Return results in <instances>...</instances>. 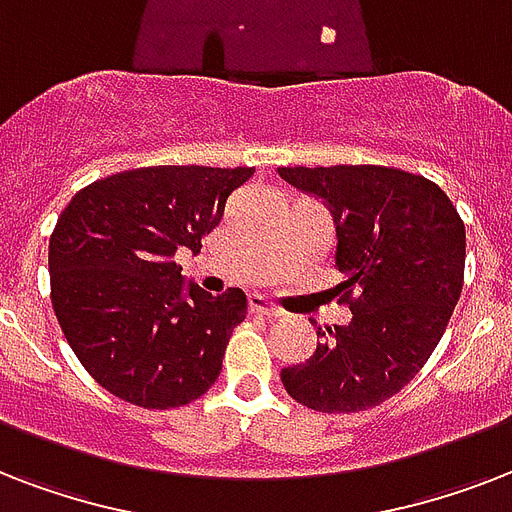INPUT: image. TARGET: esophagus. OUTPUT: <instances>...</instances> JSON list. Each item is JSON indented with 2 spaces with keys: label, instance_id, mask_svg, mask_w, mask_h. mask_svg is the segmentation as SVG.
<instances>
[{
  "label": "esophagus",
  "instance_id": "obj_1",
  "mask_svg": "<svg viewBox=\"0 0 512 512\" xmlns=\"http://www.w3.org/2000/svg\"><path fill=\"white\" fill-rule=\"evenodd\" d=\"M249 311L255 313V316H265V319H279L281 316L279 308L268 303V297H263V295L249 297Z\"/></svg>",
  "mask_w": 512,
  "mask_h": 512
}]
</instances>
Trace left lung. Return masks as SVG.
<instances>
[{
	"label": "left lung",
	"instance_id": "left-lung-1",
	"mask_svg": "<svg viewBox=\"0 0 512 512\" xmlns=\"http://www.w3.org/2000/svg\"><path fill=\"white\" fill-rule=\"evenodd\" d=\"M327 201L337 220L340 303L348 327L329 329L305 364L281 369L297 404L364 412L420 372L446 332L465 281V223L433 180L380 164L279 167Z\"/></svg>",
	"mask_w": 512,
	"mask_h": 512
}]
</instances>
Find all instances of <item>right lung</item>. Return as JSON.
<instances>
[{"label": "right lung", "mask_w": 512, "mask_h": 512, "mask_svg": "<svg viewBox=\"0 0 512 512\" xmlns=\"http://www.w3.org/2000/svg\"><path fill=\"white\" fill-rule=\"evenodd\" d=\"M252 167H140L95 180L68 201L50 236V297L92 380L127 404L175 409L223 369L247 295L183 297L180 247L199 252L225 199Z\"/></svg>", "instance_id": "obj_1"}]
</instances>
